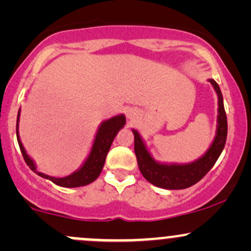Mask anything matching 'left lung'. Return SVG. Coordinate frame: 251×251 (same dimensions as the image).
<instances>
[{
	"label": "left lung",
	"instance_id": "left-lung-1",
	"mask_svg": "<svg viewBox=\"0 0 251 251\" xmlns=\"http://www.w3.org/2000/svg\"><path fill=\"white\" fill-rule=\"evenodd\" d=\"M209 81L212 83L218 96V127L211 148L198 160L186 165H165L155 163L144 145L139 133L133 129L134 152L140 172L146 180L158 188L180 190L195 185L211 170L223 151L227 134V122L223 97L217 82L212 79Z\"/></svg>",
	"mask_w": 251,
	"mask_h": 251
}]
</instances>
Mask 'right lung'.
I'll list each match as a JSON object with an SVG mask.
<instances>
[{
  "label": "right lung",
  "instance_id": "add662e5",
  "mask_svg": "<svg viewBox=\"0 0 251 251\" xmlns=\"http://www.w3.org/2000/svg\"><path fill=\"white\" fill-rule=\"evenodd\" d=\"M19 117H20V111L19 116H17V123H16V135H17V142H19L20 150H21V153L24 155V159L25 164L29 166L31 171L35 172L36 175H39L40 177L46 178V179H50L53 181L56 185L62 186V188H77V186H85L87 184L92 183L99 177L100 172L103 168V164H105L106 155L108 153V150L111 148L112 143H113L114 138L120 128H123V126L125 125L126 119L125 116H117L111 118V119L103 122L100 125L99 129H98V133L96 135V140H94L93 146H92V151L89 153L87 160L82 165V168L79 171L74 172L73 175L67 176V177L63 178H55V177H50L47 175H43L41 172H37L35 164L33 163V160L30 159L29 155L25 153V150L22 145L21 140L19 138V132H17V126H19Z\"/></svg>",
  "mask_w": 251,
  "mask_h": 251
}]
</instances>
